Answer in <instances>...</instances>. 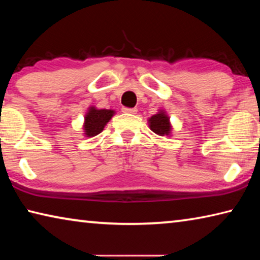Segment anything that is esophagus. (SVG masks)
<instances>
[{
  "mask_svg": "<svg viewBox=\"0 0 260 260\" xmlns=\"http://www.w3.org/2000/svg\"><path fill=\"white\" fill-rule=\"evenodd\" d=\"M122 112L124 113H131V114H134L138 112V110L135 108H122Z\"/></svg>",
  "mask_w": 260,
  "mask_h": 260,
  "instance_id": "1",
  "label": "esophagus"
}]
</instances>
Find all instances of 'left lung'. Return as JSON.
<instances>
[{
	"mask_svg": "<svg viewBox=\"0 0 260 260\" xmlns=\"http://www.w3.org/2000/svg\"><path fill=\"white\" fill-rule=\"evenodd\" d=\"M149 127L157 135L170 136L172 126H171L170 118L167 116L164 110H159L157 114H153L151 118H149Z\"/></svg>",
	"mask_w": 260,
	"mask_h": 260,
	"instance_id": "left-lung-1",
	"label": "left lung"
}]
</instances>
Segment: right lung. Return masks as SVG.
<instances>
[{
	"label": "right lung",
	"mask_w": 260,
	"mask_h": 260,
	"mask_svg": "<svg viewBox=\"0 0 260 260\" xmlns=\"http://www.w3.org/2000/svg\"><path fill=\"white\" fill-rule=\"evenodd\" d=\"M114 114L113 110L107 109H96L95 107H90L85 116V122H83V131L85 135L88 138L100 134L104 129L105 125L111 119Z\"/></svg>",
	"instance_id": "obj_1"
}]
</instances>
